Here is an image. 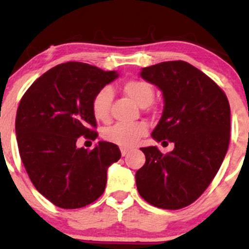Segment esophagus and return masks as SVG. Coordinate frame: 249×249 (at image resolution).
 Here are the masks:
<instances>
[{
	"instance_id": "34e87169",
	"label": "esophagus",
	"mask_w": 249,
	"mask_h": 249,
	"mask_svg": "<svg viewBox=\"0 0 249 249\" xmlns=\"http://www.w3.org/2000/svg\"><path fill=\"white\" fill-rule=\"evenodd\" d=\"M128 151H130V148H127V147H121V152H122V156L124 157V156H126V154L128 153Z\"/></svg>"
}]
</instances>
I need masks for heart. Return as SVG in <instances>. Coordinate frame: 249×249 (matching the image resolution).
Returning a JSON list of instances; mask_svg holds the SVG:
<instances>
[{
    "label": "heart",
    "instance_id": "1",
    "mask_svg": "<svg viewBox=\"0 0 249 249\" xmlns=\"http://www.w3.org/2000/svg\"><path fill=\"white\" fill-rule=\"evenodd\" d=\"M123 91L131 101L139 107H147L154 98V90L150 83L142 79H131L124 83ZM113 99V91L108 87L97 91L91 102V110L97 121L105 122L110 117L111 104ZM148 127L145 123L136 124H116L107 127L104 132L105 139L119 145H134L142 137L147 133Z\"/></svg>",
    "mask_w": 249,
    "mask_h": 249
}]
</instances>
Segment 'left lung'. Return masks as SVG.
Segmentation results:
<instances>
[{
  "mask_svg": "<svg viewBox=\"0 0 249 249\" xmlns=\"http://www.w3.org/2000/svg\"><path fill=\"white\" fill-rule=\"evenodd\" d=\"M141 76L164 96L152 137L173 142L174 150L162 154L156 146L141 148L146 161L136 173L137 188L152 206L179 210L206 191L221 166L230 145V103L215 82L187 62L142 68Z\"/></svg>",
  "mask_w": 249,
  "mask_h": 249,
  "instance_id": "obj_1",
  "label": "left lung"
}]
</instances>
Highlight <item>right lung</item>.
<instances>
[{"label": "right lung", "mask_w": 249, "mask_h": 249, "mask_svg": "<svg viewBox=\"0 0 249 249\" xmlns=\"http://www.w3.org/2000/svg\"><path fill=\"white\" fill-rule=\"evenodd\" d=\"M117 77L87 63H62L37 78L19 102V156L36 190L57 207L73 210L98 199L107 167L121 159L113 142H99L91 151L76 146L79 137H98L91 102Z\"/></svg>", "instance_id": "1"}]
</instances>
